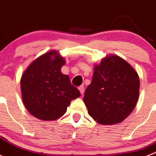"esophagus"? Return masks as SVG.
Here are the masks:
<instances>
[{
	"mask_svg": "<svg viewBox=\"0 0 156 156\" xmlns=\"http://www.w3.org/2000/svg\"><path fill=\"white\" fill-rule=\"evenodd\" d=\"M78 89H79V91H80V92H81V95H82V94H84V92H85V88H84L83 85H81V86L78 87Z\"/></svg>",
	"mask_w": 156,
	"mask_h": 156,
	"instance_id": "34e87169",
	"label": "esophagus"
}]
</instances>
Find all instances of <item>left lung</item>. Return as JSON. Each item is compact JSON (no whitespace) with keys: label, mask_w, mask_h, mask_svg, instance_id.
Wrapping results in <instances>:
<instances>
[{"label":"left lung","mask_w":156,"mask_h":156,"mask_svg":"<svg viewBox=\"0 0 156 156\" xmlns=\"http://www.w3.org/2000/svg\"><path fill=\"white\" fill-rule=\"evenodd\" d=\"M139 88V77L128 63L115 55L105 57L95 66L84 95L88 114L104 125L120 123L135 107Z\"/></svg>","instance_id":"1"}]
</instances>
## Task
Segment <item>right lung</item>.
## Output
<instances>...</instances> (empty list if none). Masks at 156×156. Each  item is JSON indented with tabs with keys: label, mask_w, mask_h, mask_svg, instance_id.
Returning <instances> with one entry per match:
<instances>
[{
	"label": "right lung",
	"mask_w": 156,
	"mask_h": 156,
	"mask_svg": "<svg viewBox=\"0 0 156 156\" xmlns=\"http://www.w3.org/2000/svg\"><path fill=\"white\" fill-rule=\"evenodd\" d=\"M65 61L51 51L35 60L21 78L22 101L28 111L43 120H54L67 111L73 99L81 96L61 68Z\"/></svg>",
	"instance_id": "add662e5"
}]
</instances>
